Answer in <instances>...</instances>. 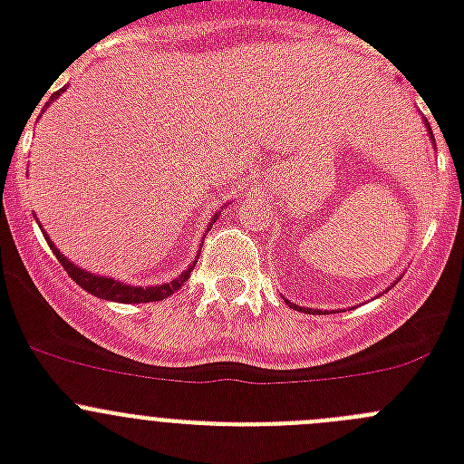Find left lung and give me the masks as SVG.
Here are the masks:
<instances>
[{"label": "left lung", "mask_w": 464, "mask_h": 464, "mask_svg": "<svg viewBox=\"0 0 464 464\" xmlns=\"http://www.w3.org/2000/svg\"><path fill=\"white\" fill-rule=\"evenodd\" d=\"M288 304H290V302H288ZM290 306H293V304H290ZM295 309H297V306H295ZM306 311H311V309H306ZM311 314H314V311H311ZM318 314H321V311H318Z\"/></svg>", "instance_id": "left-lung-1"}]
</instances>
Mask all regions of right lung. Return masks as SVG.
Listing matches in <instances>:
<instances>
[{
	"mask_svg": "<svg viewBox=\"0 0 464 464\" xmlns=\"http://www.w3.org/2000/svg\"><path fill=\"white\" fill-rule=\"evenodd\" d=\"M57 94H60V92H53L51 102L55 100ZM46 239H48V237H46ZM48 244H51V241H48ZM51 248H53V253H55L57 260H60V265L67 269L69 276L79 283L81 288L88 290V293H92L94 297L111 299V302H122V304H139V302H160V299L169 297V295H174L176 290L181 288L183 283L188 281V276H190V269H192L190 267L188 272H183L179 278L165 283V285H153V288H134V285H125V283L113 281V278L94 276V274H88V272H83V269L73 267L67 257L60 256V251H57L55 246L51 244Z\"/></svg>",
	"mask_w": 464,
	"mask_h": 464,
	"instance_id": "add662e5",
	"label": "right lung"
}]
</instances>
